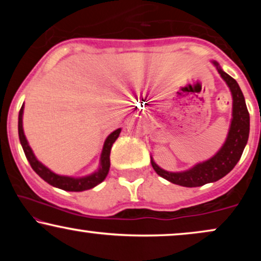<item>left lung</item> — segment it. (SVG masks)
<instances>
[{
	"label": "left lung",
	"mask_w": 261,
	"mask_h": 261,
	"mask_svg": "<svg viewBox=\"0 0 261 261\" xmlns=\"http://www.w3.org/2000/svg\"><path fill=\"white\" fill-rule=\"evenodd\" d=\"M212 64L216 66L218 73L228 86L233 99L232 120H230L229 131L223 146L214 157L201 162V163H197L193 168L184 170V172H167L158 167L151 157L152 167L158 175L173 184L181 185V187H202L207 182L220 180L224 175L228 174L241 160L242 153H243L245 145L248 142V137H249L250 119L243 93L239 88L237 81L232 79L228 73L224 72L216 61H212Z\"/></svg>",
	"instance_id": "8db88e82"
}]
</instances>
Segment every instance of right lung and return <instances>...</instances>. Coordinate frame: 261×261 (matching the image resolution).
Instances as JSON below:
<instances>
[{"label": "right lung", "mask_w": 261, "mask_h": 261, "mask_svg": "<svg viewBox=\"0 0 261 261\" xmlns=\"http://www.w3.org/2000/svg\"><path fill=\"white\" fill-rule=\"evenodd\" d=\"M23 109H24V106H22V108H20L19 115H18V135H19L20 145H22L27 160H28L29 164L32 166L33 170H34L41 179H44L47 184L53 185V187L55 188L62 189V190L66 191H85L88 190V189L97 187L98 184H100V182L107 178L110 168V151H112L113 143L115 142L116 139L119 137V135H120L121 128L113 131V133L107 137L103 146V151H101L100 154V164L98 170H95L94 173H92V174L87 176H81V178L59 175L56 174V173L51 172L47 167H45L41 162H39L37 160V157H35V154L33 153V149L31 148V146H29L28 141L25 139L24 131H23Z\"/></svg>", "instance_id": "obj_1"}]
</instances>
